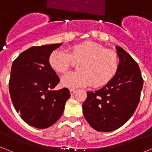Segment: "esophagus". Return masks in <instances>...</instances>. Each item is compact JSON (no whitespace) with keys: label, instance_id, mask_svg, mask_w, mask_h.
<instances>
[{"label":"esophagus","instance_id":"34e87169","mask_svg":"<svg viewBox=\"0 0 152 152\" xmlns=\"http://www.w3.org/2000/svg\"><path fill=\"white\" fill-rule=\"evenodd\" d=\"M75 90H74V89H71L70 90V94H71V95H73L74 94H75Z\"/></svg>","mask_w":152,"mask_h":152}]
</instances>
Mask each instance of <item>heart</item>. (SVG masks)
<instances>
[{
  "label": "heart",
  "instance_id": "obj_1",
  "mask_svg": "<svg viewBox=\"0 0 152 152\" xmlns=\"http://www.w3.org/2000/svg\"><path fill=\"white\" fill-rule=\"evenodd\" d=\"M72 61L78 62L77 72L67 74L61 78L62 86L77 88L91 85L100 88L113 79L119 68V58L115 52L94 42H85L71 47L68 52L57 49L49 56V63L53 71L64 74Z\"/></svg>",
  "mask_w": 152,
  "mask_h": 152
}]
</instances>
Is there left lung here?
Listing matches in <instances>:
<instances>
[{
	"label": "left lung",
	"mask_w": 152,
	"mask_h": 152,
	"mask_svg": "<svg viewBox=\"0 0 152 152\" xmlns=\"http://www.w3.org/2000/svg\"><path fill=\"white\" fill-rule=\"evenodd\" d=\"M116 49L117 72L101 89L88 91L82 105L84 118L98 132L114 131L128 121L139 105L143 87L139 64L123 48Z\"/></svg>",
	"instance_id": "left-lung-1"
}]
</instances>
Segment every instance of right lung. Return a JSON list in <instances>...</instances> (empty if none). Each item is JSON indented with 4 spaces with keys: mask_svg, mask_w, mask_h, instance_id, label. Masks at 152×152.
<instances>
[{
    "mask_svg": "<svg viewBox=\"0 0 152 152\" xmlns=\"http://www.w3.org/2000/svg\"><path fill=\"white\" fill-rule=\"evenodd\" d=\"M62 43L33 46L13 61L9 91L13 107L29 126L45 129L58 120L70 97L68 88L53 91L60 81L49 63V56Z\"/></svg>",
    "mask_w": 152,
    "mask_h": 152,
    "instance_id": "right-lung-1",
    "label": "right lung"
}]
</instances>
